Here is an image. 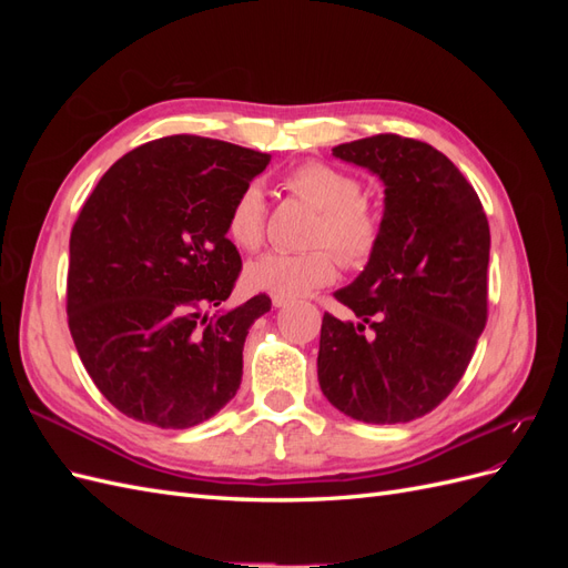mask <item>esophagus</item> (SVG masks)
<instances>
[{
  "mask_svg": "<svg viewBox=\"0 0 568 568\" xmlns=\"http://www.w3.org/2000/svg\"><path fill=\"white\" fill-rule=\"evenodd\" d=\"M272 305H274V307H286V305H288V298H282V296H274V298H272Z\"/></svg>",
  "mask_w": 568,
  "mask_h": 568,
  "instance_id": "esophagus-1",
  "label": "esophagus"
}]
</instances>
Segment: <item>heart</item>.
Segmentation results:
<instances>
[{
    "instance_id": "heart-1",
    "label": "heart",
    "mask_w": 568,
    "mask_h": 568,
    "mask_svg": "<svg viewBox=\"0 0 568 568\" xmlns=\"http://www.w3.org/2000/svg\"><path fill=\"white\" fill-rule=\"evenodd\" d=\"M286 186L296 196L313 203L320 220L311 236L317 246L305 253L272 251L257 255L246 265L244 280L253 291L282 298H301L313 288L336 280L338 255L353 267L365 265L382 242L384 222L379 211L363 199V184L343 170L320 161H307L291 170ZM225 232L232 242L255 251L265 239V199L257 184H246L227 211ZM332 245L335 250H326Z\"/></svg>"
}]
</instances>
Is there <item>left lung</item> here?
I'll list each match as a JSON object with an SVG mask.
<instances>
[{
    "label": "left lung",
    "mask_w": 568,
    "mask_h": 568,
    "mask_svg": "<svg viewBox=\"0 0 568 568\" xmlns=\"http://www.w3.org/2000/svg\"><path fill=\"white\" fill-rule=\"evenodd\" d=\"M334 156L367 168L386 196L379 246L334 294L355 322L322 317L320 388L357 422L405 424L448 398L471 363L488 320V217L426 142L374 134Z\"/></svg>",
    "instance_id": "8db88e82"
}]
</instances>
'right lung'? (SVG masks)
Masks as SVG:
<instances>
[{
  "label": "right lung",
  "mask_w": 568,
  "mask_h": 568,
  "mask_svg": "<svg viewBox=\"0 0 568 568\" xmlns=\"http://www.w3.org/2000/svg\"><path fill=\"white\" fill-rule=\"evenodd\" d=\"M267 163L270 153L230 142L163 136L115 161L84 201L71 232L68 326L123 415L189 428L236 395L244 341L272 303L261 294L222 311L242 272L225 220Z\"/></svg>",
  "instance_id": "right-lung-1"
}]
</instances>
